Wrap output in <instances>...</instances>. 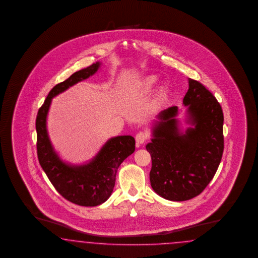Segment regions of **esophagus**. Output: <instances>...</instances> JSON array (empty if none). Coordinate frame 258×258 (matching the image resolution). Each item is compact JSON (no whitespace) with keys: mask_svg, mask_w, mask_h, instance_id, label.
<instances>
[{"mask_svg":"<svg viewBox=\"0 0 258 258\" xmlns=\"http://www.w3.org/2000/svg\"><path fill=\"white\" fill-rule=\"evenodd\" d=\"M149 135L148 133H145V132H140V133H137L136 136H135V141H136V147H140L142 144H144L146 140L148 139Z\"/></svg>","mask_w":258,"mask_h":258,"instance_id":"34e87169","label":"esophagus"}]
</instances>
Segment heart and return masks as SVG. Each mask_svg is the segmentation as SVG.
I'll list each match as a JSON object with an SVG mask.
<instances>
[{
	"label": "heart",
	"instance_id": "b5f03b06",
	"mask_svg": "<svg viewBox=\"0 0 258 258\" xmlns=\"http://www.w3.org/2000/svg\"><path fill=\"white\" fill-rule=\"evenodd\" d=\"M156 81L157 78L155 76H149V77L146 78V80H145V87H146L147 89H150V88H152V86L156 83ZM164 95H165V92L162 91L161 96L164 97Z\"/></svg>",
	"mask_w": 258,
	"mask_h": 258
}]
</instances>
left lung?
<instances>
[{
	"instance_id": "left-lung-1",
	"label": "left lung",
	"mask_w": 258,
	"mask_h": 258,
	"mask_svg": "<svg viewBox=\"0 0 258 258\" xmlns=\"http://www.w3.org/2000/svg\"><path fill=\"white\" fill-rule=\"evenodd\" d=\"M183 97L186 124L180 130L178 107L158 114L151 142L150 184L157 194L173 202L200 195L218 170L224 149L223 112L216 97L199 81L189 78Z\"/></svg>"
}]
</instances>
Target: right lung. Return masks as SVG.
<instances>
[{
  "instance_id": "right-lung-1",
  "label": "right lung",
  "mask_w": 258,
  "mask_h": 258,
  "mask_svg": "<svg viewBox=\"0 0 258 258\" xmlns=\"http://www.w3.org/2000/svg\"><path fill=\"white\" fill-rule=\"evenodd\" d=\"M99 67L100 62L94 63L55 85L39 108L36 119L37 151L40 166L55 190L67 201L80 206H97L109 199L115 184L119 165L135 150L133 136H116L107 141L89 163L74 165L63 162L49 139L46 119L52 98L92 77Z\"/></svg>"
}]
</instances>
